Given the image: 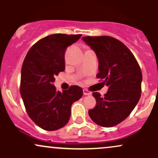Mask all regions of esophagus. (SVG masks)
Segmentation results:
<instances>
[{"label": "esophagus", "instance_id": "esophagus-1", "mask_svg": "<svg viewBox=\"0 0 158 158\" xmlns=\"http://www.w3.org/2000/svg\"><path fill=\"white\" fill-rule=\"evenodd\" d=\"M83 94H84V95H85V96L90 95V94H91V93H90L89 90H86V89L83 90Z\"/></svg>", "mask_w": 158, "mask_h": 158}]
</instances>
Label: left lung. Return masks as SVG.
Wrapping results in <instances>:
<instances>
[{
	"label": "left lung",
	"instance_id": "left-lung-1",
	"mask_svg": "<svg viewBox=\"0 0 158 158\" xmlns=\"http://www.w3.org/2000/svg\"><path fill=\"white\" fill-rule=\"evenodd\" d=\"M82 40L97 56V77L108 87L105 97L93 94L97 106L88 114L96 124L113 127L126 119L139 102L142 72L132 52L119 40L107 35L85 36Z\"/></svg>",
	"mask_w": 158,
	"mask_h": 158
}]
</instances>
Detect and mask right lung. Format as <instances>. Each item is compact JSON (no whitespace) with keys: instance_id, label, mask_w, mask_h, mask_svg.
Segmentation results:
<instances>
[{"instance_id":"obj_1","label":"right lung","mask_w":158,"mask_h":158,"mask_svg":"<svg viewBox=\"0 0 158 158\" xmlns=\"http://www.w3.org/2000/svg\"><path fill=\"white\" fill-rule=\"evenodd\" d=\"M81 36H46L30 49L23 62L20 93L23 104L32 120L46 131L64 127L70 119L72 104L83 95L77 85L60 92L53 85L56 76L65 69V50Z\"/></svg>"}]
</instances>
